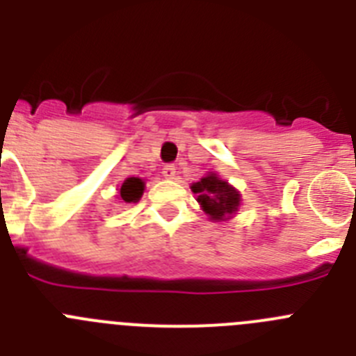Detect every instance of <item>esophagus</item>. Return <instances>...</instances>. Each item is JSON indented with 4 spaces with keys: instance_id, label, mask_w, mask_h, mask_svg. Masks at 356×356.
Returning <instances> with one entry per match:
<instances>
[{
    "instance_id": "obj_1",
    "label": "esophagus",
    "mask_w": 356,
    "mask_h": 356,
    "mask_svg": "<svg viewBox=\"0 0 356 356\" xmlns=\"http://www.w3.org/2000/svg\"><path fill=\"white\" fill-rule=\"evenodd\" d=\"M162 175H163V178H165V180H175V178H176V168H175V165H163Z\"/></svg>"
}]
</instances>
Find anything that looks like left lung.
<instances>
[{
  "instance_id": "obj_1",
  "label": "left lung",
  "mask_w": 356,
  "mask_h": 356,
  "mask_svg": "<svg viewBox=\"0 0 356 356\" xmlns=\"http://www.w3.org/2000/svg\"><path fill=\"white\" fill-rule=\"evenodd\" d=\"M191 188L196 194V201L200 203L201 210L207 213L210 221H228L238 212L242 201L241 193L234 185L222 180L217 172L209 171L200 181H194Z\"/></svg>"
}]
</instances>
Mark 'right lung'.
<instances>
[{
	"instance_id": "1",
	"label": "right lung",
	"mask_w": 356,
	"mask_h": 356,
	"mask_svg": "<svg viewBox=\"0 0 356 356\" xmlns=\"http://www.w3.org/2000/svg\"><path fill=\"white\" fill-rule=\"evenodd\" d=\"M144 188H146V181L143 178L131 176L122 181L121 188H118V200H121V203H137L143 197Z\"/></svg>"
}]
</instances>
